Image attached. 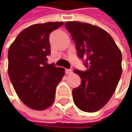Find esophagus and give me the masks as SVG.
<instances>
[{
	"mask_svg": "<svg viewBox=\"0 0 132 132\" xmlns=\"http://www.w3.org/2000/svg\"><path fill=\"white\" fill-rule=\"evenodd\" d=\"M73 73L71 69H65V73L66 74H70Z\"/></svg>",
	"mask_w": 132,
	"mask_h": 132,
	"instance_id": "34e87169",
	"label": "esophagus"
}]
</instances>
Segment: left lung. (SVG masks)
Wrapping results in <instances>:
<instances>
[{
  "label": "left lung",
  "mask_w": 132,
  "mask_h": 132,
  "mask_svg": "<svg viewBox=\"0 0 132 132\" xmlns=\"http://www.w3.org/2000/svg\"><path fill=\"white\" fill-rule=\"evenodd\" d=\"M64 25L87 68L85 71L74 70L81 79L73 89L74 104L84 112H96L107 104L116 89L122 74V54L104 29L77 21Z\"/></svg>",
  "instance_id": "8db88e82"
}]
</instances>
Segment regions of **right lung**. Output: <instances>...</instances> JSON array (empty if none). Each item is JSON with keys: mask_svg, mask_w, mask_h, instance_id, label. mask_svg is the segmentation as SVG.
Instances as JSON below:
<instances>
[{"mask_svg": "<svg viewBox=\"0 0 132 132\" xmlns=\"http://www.w3.org/2000/svg\"><path fill=\"white\" fill-rule=\"evenodd\" d=\"M63 24L32 25L19 34L9 48V79L18 97L31 109L44 110L52 105L56 87L64 75V69L47 62L49 35Z\"/></svg>", "mask_w": 132, "mask_h": 132, "instance_id": "add662e5", "label": "right lung"}]
</instances>
